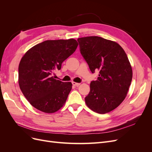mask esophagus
I'll return each instance as SVG.
<instances>
[{"instance_id": "esophagus-1", "label": "esophagus", "mask_w": 152, "mask_h": 152, "mask_svg": "<svg viewBox=\"0 0 152 152\" xmlns=\"http://www.w3.org/2000/svg\"><path fill=\"white\" fill-rule=\"evenodd\" d=\"M72 84H73V86L78 87L79 86H80V83H77V82H72Z\"/></svg>"}]
</instances>
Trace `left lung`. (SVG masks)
Masks as SVG:
<instances>
[{
  "mask_svg": "<svg viewBox=\"0 0 152 152\" xmlns=\"http://www.w3.org/2000/svg\"><path fill=\"white\" fill-rule=\"evenodd\" d=\"M77 41L91 72H99L97 80L91 82L86 103L98 113L111 112L126 98L131 83L132 70L127 54L118 44L100 37H86Z\"/></svg>",
  "mask_w": 152,
  "mask_h": 152,
  "instance_id": "left-lung-1",
  "label": "left lung"
}]
</instances>
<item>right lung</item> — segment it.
I'll list each match as a JSON object with an SVG mask.
<instances>
[{"label": "right lung", "instance_id": "add662e5", "mask_svg": "<svg viewBox=\"0 0 152 152\" xmlns=\"http://www.w3.org/2000/svg\"><path fill=\"white\" fill-rule=\"evenodd\" d=\"M77 40H45L34 45L22 57L18 67V83L21 92L33 107L51 113L65 104L72 88L71 82L54 79L62 63L75 51Z\"/></svg>", "mask_w": 152, "mask_h": 152}]
</instances>
